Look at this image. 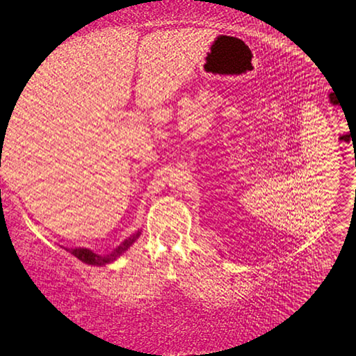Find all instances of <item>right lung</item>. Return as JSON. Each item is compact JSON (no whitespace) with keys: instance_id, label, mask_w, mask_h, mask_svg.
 <instances>
[{"instance_id":"right-lung-1","label":"right lung","mask_w":356,"mask_h":356,"mask_svg":"<svg viewBox=\"0 0 356 356\" xmlns=\"http://www.w3.org/2000/svg\"><path fill=\"white\" fill-rule=\"evenodd\" d=\"M141 233H135L132 234L131 238H127L124 242H122L118 245L114 251H111L110 254H105V255H98L95 254L90 250H86V248H71V250H67L68 252H71L74 257H77L79 260H81L86 264H92V266H105L108 263H113L114 260H117L118 257H120L124 251L129 250V246H131Z\"/></svg>"}]
</instances>
